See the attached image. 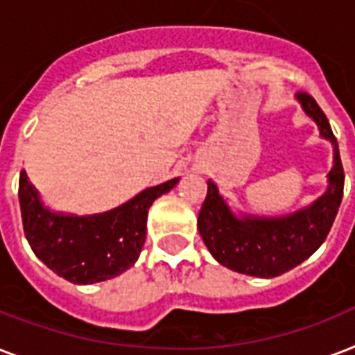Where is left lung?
<instances>
[{"label":"left lung","mask_w":355,"mask_h":355,"mask_svg":"<svg viewBox=\"0 0 355 355\" xmlns=\"http://www.w3.org/2000/svg\"><path fill=\"white\" fill-rule=\"evenodd\" d=\"M304 114L313 119L320 138L334 149V166L328 188L320 197L300 210L286 216L236 214L219 193L214 180H208V193L199 211L197 228L211 256L228 269L256 278H275L308 259L324 243L341 206L345 173L339 145L324 112L308 94H297Z\"/></svg>","instance_id":"8db88e82"}]
</instances>
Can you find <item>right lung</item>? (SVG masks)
I'll list each match as a JSON object with an SVG mask.
<instances>
[{
	"label": "right lung",
	"instance_id": "right-lung-1",
	"mask_svg": "<svg viewBox=\"0 0 355 355\" xmlns=\"http://www.w3.org/2000/svg\"><path fill=\"white\" fill-rule=\"evenodd\" d=\"M180 178L144 189L114 210L75 216L49 210L27 173H19V208L25 237L36 258L71 284H97L130 269L145 243L147 214Z\"/></svg>",
	"mask_w": 355,
	"mask_h": 355
}]
</instances>
